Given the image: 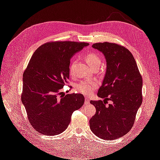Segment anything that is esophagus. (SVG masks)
I'll return each mask as SVG.
<instances>
[{
	"label": "esophagus",
	"mask_w": 160,
	"mask_h": 160,
	"mask_svg": "<svg viewBox=\"0 0 160 160\" xmlns=\"http://www.w3.org/2000/svg\"><path fill=\"white\" fill-rule=\"evenodd\" d=\"M89 98H85V104H88V103H89Z\"/></svg>",
	"instance_id": "esophagus-1"
}]
</instances>
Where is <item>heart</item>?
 Segmentation results:
<instances>
[{"instance_id":"b5f03b06","label":"heart","mask_w":160,"mask_h":160,"mask_svg":"<svg viewBox=\"0 0 160 160\" xmlns=\"http://www.w3.org/2000/svg\"><path fill=\"white\" fill-rule=\"evenodd\" d=\"M85 60L88 65L91 67L92 69L99 68L101 64V58L97 55L95 52H89L85 56ZM75 64V61L71 63L69 68V73L71 75H73V65ZM98 83L96 81H91V80H84L80 82L78 84L75 85V89L77 91L79 92L80 93L83 94L85 95H89L95 89L98 88Z\"/></svg>"}]
</instances>
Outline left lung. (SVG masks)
<instances>
[{"instance_id":"left-lung-1","label":"left lung","mask_w":160,"mask_h":160,"mask_svg":"<svg viewBox=\"0 0 160 160\" xmlns=\"http://www.w3.org/2000/svg\"><path fill=\"white\" fill-rule=\"evenodd\" d=\"M92 47L105 56L107 68L98 96L103 101H91L96 113L89 120L96 136L113 140L128 133L142 103V78L136 62L126 48L115 43H95ZM108 100L112 103L106 105Z\"/></svg>"}]
</instances>
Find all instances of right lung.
I'll return each instance as SVG.
<instances>
[{
  "label": "right lung",
  "instance_id": "add662e5",
  "mask_svg": "<svg viewBox=\"0 0 160 160\" xmlns=\"http://www.w3.org/2000/svg\"><path fill=\"white\" fill-rule=\"evenodd\" d=\"M89 45L73 41L47 42L33 53L23 73L21 101L28 121L38 132L45 135L63 132L73 111L83 106V95H59L69 79L71 58Z\"/></svg>",
  "mask_w": 160,
  "mask_h": 160
}]
</instances>
